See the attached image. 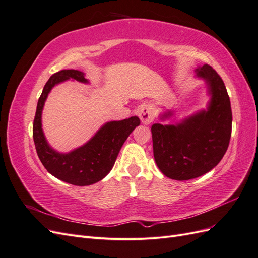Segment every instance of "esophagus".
Segmentation results:
<instances>
[{
  "instance_id": "1",
  "label": "esophagus",
  "mask_w": 258,
  "mask_h": 258,
  "mask_svg": "<svg viewBox=\"0 0 258 258\" xmlns=\"http://www.w3.org/2000/svg\"><path fill=\"white\" fill-rule=\"evenodd\" d=\"M139 117L140 119H141L142 123L150 124L154 120V117H155L152 106L148 104H143L139 110Z\"/></svg>"
}]
</instances>
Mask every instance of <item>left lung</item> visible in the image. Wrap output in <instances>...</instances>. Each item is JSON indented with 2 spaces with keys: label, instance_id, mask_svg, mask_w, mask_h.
Instances as JSON below:
<instances>
[{
  "label": "left lung",
  "instance_id": "left-lung-1",
  "mask_svg": "<svg viewBox=\"0 0 258 258\" xmlns=\"http://www.w3.org/2000/svg\"><path fill=\"white\" fill-rule=\"evenodd\" d=\"M196 77L207 84L210 101L201 110L175 124L154 123L153 150L156 165L166 176L187 181L208 173L227 151L231 136L230 100L221 76L210 66L198 67ZM173 115H160L165 120Z\"/></svg>",
  "mask_w": 258,
  "mask_h": 258
}]
</instances>
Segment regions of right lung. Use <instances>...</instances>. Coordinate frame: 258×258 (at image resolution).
I'll return each instance as SVG.
<instances>
[{
	"mask_svg": "<svg viewBox=\"0 0 258 258\" xmlns=\"http://www.w3.org/2000/svg\"><path fill=\"white\" fill-rule=\"evenodd\" d=\"M69 80L89 83L77 70H62L50 76L38 99L33 122V140L38 158L50 174L76 186H88L104 178L129 135L140 124L138 116L104 123L87 143L70 153H59L48 144L42 128V112L54 86Z\"/></svg>",
	"mask_w": 258,
	"mask_h": 258,
	"instance_id": "add662e5",
	"label": "right lung"
}]
</instances>
